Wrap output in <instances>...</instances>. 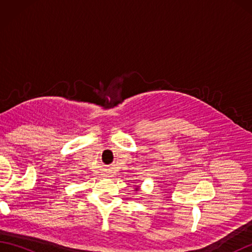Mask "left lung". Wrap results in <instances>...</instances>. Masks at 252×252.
<instances>
[{
	"instance_id": "1",
	"label": "left lung",
	"mask_w": 252,
	"mask_h": 252,
	"mask_svg": "<svg viewBox=\"0 0 252 252\" xmlns=\"http://www.w3.org/2000/svg\"><path fill=\"white\" fill-rule=\"evenodd\" d=\"M138 189H138V186H137V187H136V189H135V190H136V191H137V190H138Z\"/></svg>"
}]
</instances>
